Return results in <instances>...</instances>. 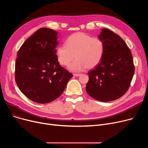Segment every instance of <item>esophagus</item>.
<instances>
[{"label":"esophagus","mask_w":148,"mask_h":148,"mask_svg":"<svg viewBox=\"0 0 148 148\" xmlns=\"http://www.w3.org/2000/svg\"><path fill=\"white\" fill-rule=\"evenodd\" d=\"M73 75L75 77H79L80 75H81V74H78V73H74Z\"/></svg>","instance_id":"esophagus-1"}]
</instances>
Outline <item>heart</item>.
I'll return each instance as SVG.
<instances>
[{
  "instance_id": "heart-1",
  "label": "heart",
  "mask_w": 148,
  "mask_h": 148,
  "mask_svg": "<svg viewBox=\"0 0 148 148\" xmlns=\"http://www.w3.org/2000/svg\"><path fill=\"white\" fill-rule=\"evenodd\" d=\"M104 52V44L102 40L83 32L70 35L66 44H62L57 49L58 59L62 65L68 66L77 58L69 66L73 71L95 67L101 60Z\"/></svg>"
}]
</instances>
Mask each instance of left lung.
<instances>
[{"instance_id": "obj_1", "label": "left lung", "mask_w": 148, "mask_h": 148, "mask_svg": "<svg viewBox=\"0 0 148 148\" xmlns=\"http://www.w3.org/2000/svg\"><path fill=\"white\" fill-rule=\"evenodd\" d=\"M104 44L99 64L88 72L86 90L92 98L108 102L122 97L128 90L134 73L130 50L123 39L108 29L98 35Z\"/></svg>"}]
</instances>
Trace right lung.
Masks as SVG:
<instances>
[{
	"mask_svg": "<svg viewBox=\"0 0 148 148\" xmlns=\"http://www.w3.org/2000/svg\"><path fill=\"white\" fill-rule=\"evenodd\" d=\"M57 35L55 30L41 28L17 53L15 82L23 94L37 103H49L58 98L73 77L58 61Z\"/></svg>",
	"mask_w": 148,
	"mask_h": 148,
	"instance_id": "right-lung-1",
	"label": "right lung"
}]
</instances>
